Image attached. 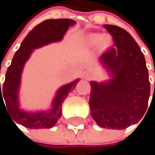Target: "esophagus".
I'll return each instance as SVG.
<instances>
[{"mask_svg": "<svg viewBox=\"0 0 155 155\" xmlns=\"http://www.w3.org/2000/svg\"><path fill=\"white\" fill-rule=\"evenodd\" d=\"M91 73H89V72H85L84 74H83V78L85 79V80H90L91 78Z\"/></svg>", "mask_w": 155, "mask_h": 155, "instance_id": "1", "label": "esophagus"}]
</instances>
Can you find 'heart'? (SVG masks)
Returning <instances> with one entry per match:
<instances>
[{
    "label": "heart",
    "mask_w": 155,
    "mask_h": 155,
    "mask_svg": "<svg viewBox=\"0 0 155 155\" xmlns=\"http://www.w3.org/2000/svg\"><path fill=\"white\" fill-rule=\"evenodd\" d=\"M101 39H103V37H102V36H97V37H95V38H93V41H94V42H99V41H101ZM103 42H104L105 44H108V42H109V39H108V38H105L103 39Z\"/></svg>",
    "instance_id": "1"
}]
</instances>
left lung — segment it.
I'll list each match as a JSON object with an SVG mask.
<instances>
[{
	"label": "left lung",
	"instance_id": "obj_1",
	"mask_svg": "<svg viewBox=\"0 0 155 155\" xmlns=\"http://www.w3.org/2000/svg\"><path fill=\"white\" fill-rule=\"evenodd\" d=\"M114 46L101 56L113 79L108 83L91 81V115L108 129H125L146 112L150 81L144 56L133 37L122 28L104 25ZM146 115V114H145Z\"/></svg>",
	"mask_w": 155,
	"mask_h": 155
}]
</instances>
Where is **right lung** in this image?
<instances>
[{
	"label": "right lung",
	"mask_w": 155,
	"mask_h": 155,
	"mask_svg": "<svg viewBox=\"0 0 155 155\" xmlns=\"http://www.w3.org/2000/svg\"><path fill=\"white\" fill-rule=\"evenodd\" d=\"M74 24L75 21L69 18L47 19L37 25L22 41L6 72L2 91H1L0 82V109L2 102L8 109L13 122L15 121L28 128H50L54 126L61 117L62 103L68 93L74 89L78 81L62 87L57 92L52 108L47 111L38 113L26 112L19 108L18 103V90L23 65L29 57L32 50L62 39L68 28ZM3 98L5 101V104Z\"/></svg>",
	"instance_id": "add662e5"
}]
</instances>
